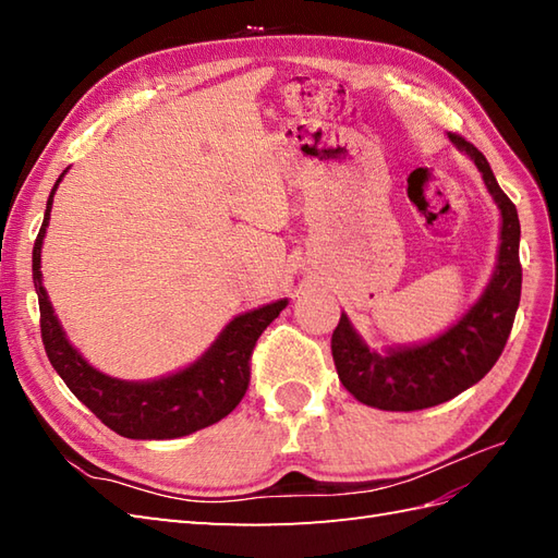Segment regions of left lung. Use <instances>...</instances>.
<instances>
[{"mask_svg":"<svg viewBox=\"0 0 558 558\" xmlns=\"http://www.w3.org/2000/svg\"><path fill=\"white\" fill-rule=\"evenodd\" d=\"M453 144L475 160L482 180L501 210V246L496 270L482 298L446 333L412 348L374 352L342 314L330 338L342 386L364 405L390 412H412L441 405L475 386L501 357L520 304V220L489 168L487 158L458 134Z\"/></svg>","mask_w":558,"mask_h":558,"instance_id":"1","label":"left lung"}]
</instances>
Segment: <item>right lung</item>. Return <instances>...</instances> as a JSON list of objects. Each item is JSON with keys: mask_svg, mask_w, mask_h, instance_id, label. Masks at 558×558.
<instances>
[{"mask_svg": "<svg viewBox=\"0 0 558 558\" xmlns=\"http://www.w3.org/2000/svg\"><path fill=\"white\" fill-rule=\"evenodd\" d=\"M64 172L59 174L47 198L43 228L33 246V282L40 304V333L54 372L105 426L126 438H180L228 417L248 388V374H252L248 362L258 336L286 310L288 300L232 318L204 357L156 381H120L93 369L76 348H71L43 288V236L50 222L52 196Z\"/></svg>", "mask_w": 558, "mask_h": 558, "instance_id": "obj_1", "label": "right lung"}]
</instances>
